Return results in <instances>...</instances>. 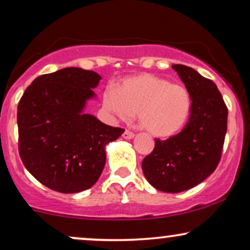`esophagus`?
Instances as JSON below:
<instances>
[{
    "label": "esophagus",
    "mask_w": 250,
    "mask_h": 250,
    "mask_svg": "<svg viewBox=\"0 0 250 250\" xmlns=\"http://www.w3.org/2000/svg\"><path fill=\"white\" fill-rule=\"evenodd\" d=\"M123 138H125V140H133V138L135 137V134L134 133H131V131H129V130H125V133H123Z\"/></svg>",
    "instance_id": "1"
}]
</instances>
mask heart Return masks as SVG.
<instances>
[{"label":"heart","instance_id":"b5f03b06","mask_svg":"<svg viewBox=\"0 0 250 250\" xmlns=\"http://www.w3.org/2000/svg\"><path fill=\"white\" fill-rule=\"evenodd\" d=\"M104 109L121 120L137 112L141 125L158 138L177 135L188 121L192 99L184 86L149 73L125 78L109 85L102 95Z\"/></svg>","mask_w":250,"mask_h":250}]
</instances>
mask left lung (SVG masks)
Instances as JSON below:
<instances>
[{"label":"left lung","instance_id":"1","mask_svg":"<svg viewBox=\"0 0 250 250\" xmlns=\"http://www.w3.org/2000/svg\"><path fill=\"white\" fill-rule=\"evenodd\" d=\"M172 68L191 95L190 119L179 134L156 140L152 152L143 159L142 170L156 190L178 193L200 184L218 167L228 109L212 80L188 66L176 64Z\"/></svg>","mask_w":250,"mask_h":250}]
</instances>
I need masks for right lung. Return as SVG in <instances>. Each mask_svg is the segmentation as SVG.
I'll return each mask as SVG.
<instances>
[{
	"mask_svg": "<svg viewBox=\"0 0 250 250\" xmlns=\"http://www.w3.org/2000/svg\"><path fill=\"white\" fill-rule=\"evenodd\" d=\"M101 77L66 67L36 78L17 107L20 156L39 183L62 193L92 188L106 164V146L123 129L86 114Z\"/></svg>",
	"mask_w": 250,
	"mask_h": 250,
	"instance_id": "right-lung-1",
	"label": "right lung"
}]
</instances>
